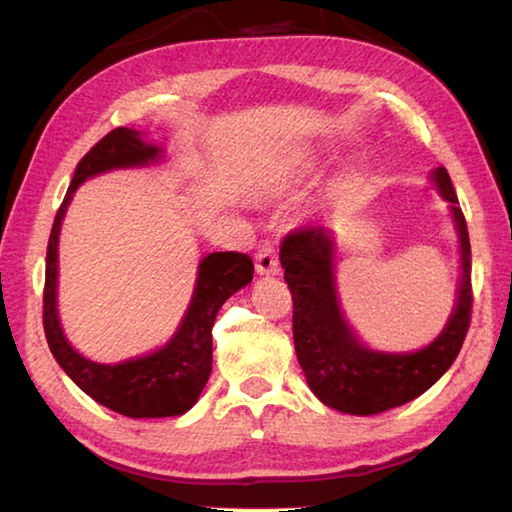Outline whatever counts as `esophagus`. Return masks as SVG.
<instances>
[{
  "mask_svg": "<svg viewBox=\"0 0 512 512\" xmlns=\"http://www.w3.org/2000/svg\"><path fill=\"white\" fill-rule=\"evenodd\" d=\"M255 271L259 275H275L280 271V259H277V253L271 244L259 246L255 255Z\"/></svg>",
  "mask_w": 512,
  "mask_h": 512,
  "instance_id": "esophagus-1",
  "label": "esophagus"
}]
</instances>
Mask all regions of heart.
I'll list each match as a JSON object with an SVG mask.
<instances>
[{"instance_id":"heart-1","label":"heart","mask_w":512,"mask_h":512,"mask_svg":"<svg viewBox=\"0 0 512 512\" xmlns=\"http://www.w3.org/2000/svg\"><path fill=\"white\" fill-rule=\"evenodd\" d=\"M302 173H305V167H300V164H293V167H284V169L273 178V183H271V187L266 189V194L282 192V189H287L289 185L296 183V180H300Z\"/></svg>"}]
</instances>
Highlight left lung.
Returning a JSON list of instances; mask_svg holds the SVG:
<instances>
[{
    "mask_svg": "<svg viewBox=\"0 0 512 512\" xmlns=\"http://www.w3.org/2000/svg\"><path fill=\"white\" fill-rule=\"evenodd\" d=\"M433 183L449 203L461 244V284L443 332L418 352L388 354L363 345L341 314L334 282V232L323 225L289 232L280 246L293 298V343L307 384L329 409L375 415L420 397L461 352L472 314V250L465 216L445 167Z\"/></svg>",
    "mask_w": 512,
    "mask_h": 512,
    "instance_id": "8db88e82",
    "label": "left lung"
}]
</instances>
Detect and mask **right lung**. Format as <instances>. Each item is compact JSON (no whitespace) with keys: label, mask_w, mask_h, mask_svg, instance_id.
Wrapping results in <instances>:
<instances>
[{"label":"right lung","mask_w":512,"mask_h":512,"mask_svg":"<svg viewBox=\"0 0 512 512\" xmlns=\"http://www.w3.org/2000/svg\"><path fill=\"white\" fill-rule=\"evenodd\" d=\"M160 149L142 140L131 128H115L83 155L76 164L72 185L58 207L47 246L42 325L49 350L67 377L88 393L94 402L126 418H171L183 415L196 404L212 372V325L232 293L253 280V259L244 253H212L198 264L192 302L167 345L140 359L94 363L69 345L56 309L58 284V235L67 205L81 183L110 169L146 167L160 160Z\"/></svg>","instance_id":"add662e5"}]
</instances>
